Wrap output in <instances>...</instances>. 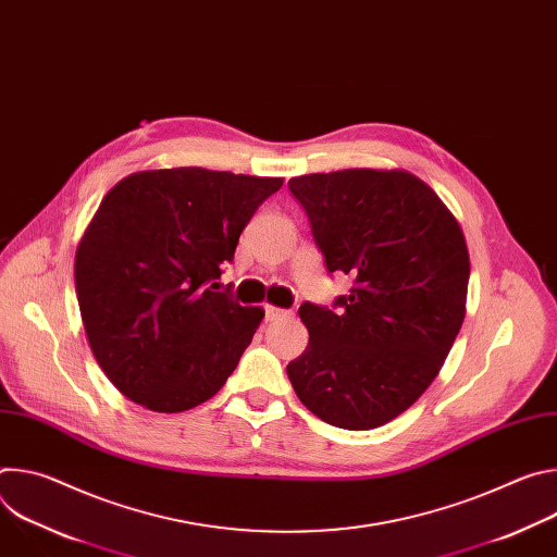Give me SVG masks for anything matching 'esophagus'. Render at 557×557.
Returning a JSON list of instances; mask_svg holds the SVG:
<instances>
[{
  "mask_svg": "<svg viewBox=\"0 0 557 557\" xmlns=\"http://www.w3.org/2000/svg\"><path fill=\"white\" fill-rule=\"evenodd\" d=\"M264 314H267V322H275V320H284V317H290L293 312H290V310H284V308L267 306V308H264Z\"/></svg>",
  "mask_w": 557,
  "mask_h": 557,
  "instance_id": "34e87169",
  "label": "esophagus"
}]
</instances>
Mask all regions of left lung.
Returning <instances> with one entry per match:
<instances>
[{
	"mask_svg": "<svg viewBox=\"0 0 557 557\" xmlns=\"http://www.w3.org/2000/svg\"><path fill=\"white\" fill-rule=\"evenodd\" d=\"M326 271L350 275L333 306L304 301L306 350L286 366L299 401L344 430L406 412L436 379L465 320L462 231L417 176L344 170L288 181Z\"/></svg>",
	"mask_w": 557,
	"mask_h": 557,
	"instance_id": "obj_1",
	"label": "left lung"
}]
</instances>
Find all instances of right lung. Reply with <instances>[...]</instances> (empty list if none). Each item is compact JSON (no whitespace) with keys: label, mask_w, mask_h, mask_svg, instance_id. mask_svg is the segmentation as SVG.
<instances>
[{"label":"right lung","mask_w":557,"mask_h":557,"mask_svg":"<svg viewBox=\"0 0 557 557\" xmlns=\"http://www.w3.org/2000/svg\"><path fill=\"white\" fill-rule=\"evenodd\" d=\"M282 178L202 168L123 178L76 249L84 329L108 379L153 412H185L224 385L264 310L215 290L240 233Z\"/></svg>","instance_id":"1"}]
</instances>
